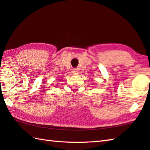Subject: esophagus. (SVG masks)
Listing matches in <instances>:
<instances>
[{
    "label": "esophagus",
    "instance_id": "1",
    "mask_svg": "<svg viewBox=\"0 0 150 150\" xmlns=\"http://www.w3.org/2000/svg\"><path fill=\"white\" fill-rule=\"evenodd\" d=\"M71 72L73 73H74V74H78V73H79V69L77 68H73V69H72Z\"/></svg>",
    "mask_w": 150,
    "mask_h": 150
}]
</instances>
